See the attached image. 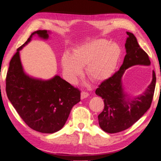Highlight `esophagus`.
Instances as JSON below:
<instances>
[{
	"instance_id": "34e87169",
	"label": "esophagus",
	"mask_w": 161,
	"mask_h": 161,
	"mask_svg": "<svg viewBox=\"0 0 161 161\" xmlns=\"http://www.w3.org/2000/svg\"><path fill=\"white\" fill-rule=\"evenodd\" d=\"M89 93L87 92H85V91H82L81 92V95H80V97H81V99H85L86 98V97H89Z\"/></svg>"
}]
</instances>
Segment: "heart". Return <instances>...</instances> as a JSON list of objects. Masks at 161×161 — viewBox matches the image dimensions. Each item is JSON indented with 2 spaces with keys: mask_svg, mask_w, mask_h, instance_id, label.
<instances>
[{
  "mask_svg": "<svg viewBox=\"0 0 161 161\" xmlns=\"http://www.w3.org/2000/svg\"><path fill=\"white\" fill-rule=\"evenodd\" d=\"M121 56V48L117 43L105 39H95L78 46L71 56L65 53L62 57L61 65L66 79L76 82L86 67V75L91 80L101 82L113 75Z\"/></svg>",
  "mask_w": 161,
  "mask_h": 161,
  "instance_id": "b5f03b06",
  "label": "heart"
}]
</instances>
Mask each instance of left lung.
<instances>
[{
	"label": "left lung",
	"instance_id": "1",
	"mask_svg": "<svg viewBox=\"0 0 161 161\" xmlns=\"http://www.w3.org/2000/svg\"><path fill=\"white\" fill-rule=\"evenodd\" d=\"M128 36L125 43L126 55L119 70L109 79L101 82L95 93L102 97L104 109L98 115L100 128L105 132L114 134L124 131L135 124L150 108L156 85L155 72L153 80L142 95L131 97L125 93L121 78L125 70L135 65L149 66L148 55L138 44L133 33Z\"/></svg>",
	"mask_w": 161,
	"mask_h": 161
}]
</instances>
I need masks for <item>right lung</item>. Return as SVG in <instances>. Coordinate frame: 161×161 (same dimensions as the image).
<instances>
[{
  "mask_svg": "<svg viewBox=\"0 0 161 161\" xmlns=\"http://www.w3.org/2000/svg\"><path fill=\"white\" fill-rule=\"evenodd\" d=\"M50 31L38 30L17 50L9 63L6 92L9 101L25 123L39 132L52 134L61 130L72 107L80 101V91L60 76L42 80L25 74L19 51L36 34L47 40Z\"/></svg>",
  "mask_w": 161,
  "mask_h": 161,
  "instance_id": "right-lung-1",
  "label": "right lung"
}]
</instances>
